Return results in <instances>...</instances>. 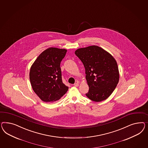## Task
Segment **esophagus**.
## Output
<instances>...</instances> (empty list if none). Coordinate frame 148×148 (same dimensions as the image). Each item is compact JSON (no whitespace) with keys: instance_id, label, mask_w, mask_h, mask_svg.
<instances>
[{"instance_id":"34e87169","label":"esophagus","mask_w":148,"mask_h":148,"mask_svg":"<svg viewBox=\"0 0 148 148\" xmlns=\"http://www.w3.org/2000/svg\"><path fill=\"white\" fill-rule=\"evenodd\" d=\"M74 86H76V87H78L79 86V83H76L74 84Z\"/></svg>"}]
</instances>
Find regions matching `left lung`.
Returning a JSON list of instances; mask_svg holds the SVG:
<instances>
[{
    "label": "left lung",
    "mask_w": 148,
    "mask_h": 148,
    "mask_svg": "<svg viewBox=\"0 0 148 148\" xmlns=\"http://www.w3.org/2000/svg\"><path fill=\"white\" fill-rule=\"evenodd\" d=\"M75 53L85 69V78L89 87L86 96L92 101L106 100L119 82L116 60L110 53L96 45L78 49Z\"/></svg>",
    "instance_id": "obj_1"
}]
</instances>
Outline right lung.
<instances>
[{
  "label": "right lung",
  "instance_id": "right-lung-1",
  "mask_svg": "<svg viewBox=\"0 0 148 148\" xmlns=\"http://www.w3.org/2000/svg\"><path fill=\"white\" fill-rule=\"evenodd\" d=\"M67 50L49 47L42 52L31 65L30 80L34 92L44 102L59 100L68 91L62 79L60 62Z\"/></svg>",
  "mask_w": 148,
  "mask_h": 148
}]
</instances>
